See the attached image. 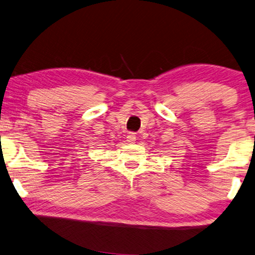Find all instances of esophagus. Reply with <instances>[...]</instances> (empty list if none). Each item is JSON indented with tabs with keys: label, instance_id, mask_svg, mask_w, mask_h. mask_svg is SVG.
<instances>
[{
	"label": "esophagus",
	"instance_id": "esophagus-1",
	"mask_svg": "<svg viewBox=\"0 0 255 255\" xmlns=\"http://www.w3.org/2000/svg\"><path fill=\"white\" fill-rule=\"evenodd\" d=\"M135 140H136L135 132H128V134H127V142L128 143H134Z\"/></svg>",
	"mask_w": 255,
	"mask_h": 255
}]
</instances>
